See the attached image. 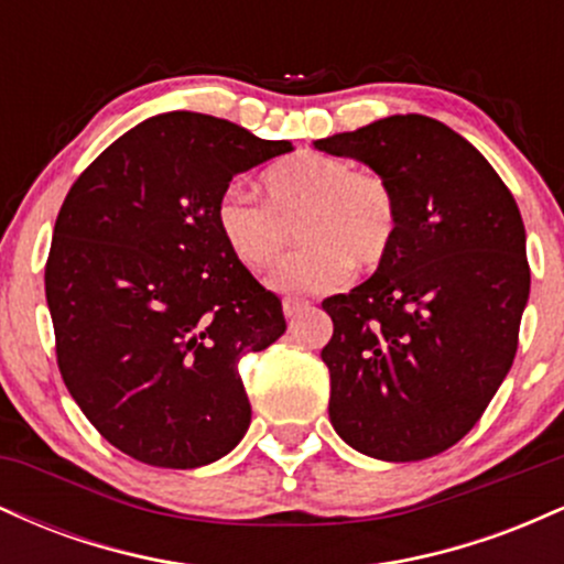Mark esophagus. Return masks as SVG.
Listing matches in <instances>:
<instances>
[{
	"mask_svg": "<svg viewBox=\"0 0 564 564\" xmlns=\"http://www.w3.org/2000/svg\"><path fill=\"white\" fill-rule=\"evenodd\" d=\"M304 310H310V302H304V300H283V313H286V318L291 321V318H296V315L300 313H304Z\"/></svg>",
	"mask_w": 564,
	"mask_h": 564,
	"instance_id": "1",
	"label": "esophagus"
}]
</instances>
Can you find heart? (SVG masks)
Listing matches in <instances>:
<instances>
[{"label":"heart","mask_w":564,"mask_h":564,"mask_svg":"<svg viewBox=\"0 0 564 564\" xmlns=\"http://www.w3.org/2000/svg\"><path fill=\"white\" fill-rule=\"evenodd\" d=\"M268 204L232 191L217 200L215 225L232 260L246 270L270 268L291 238L304 243L270 275L283 294L339 289L352 273L390 257L398 236V200L377 172H355L345 159L302 153L262 177Z\"/></svg>","instance_id":"obj_1"}]
</instances>
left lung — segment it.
<instances>
[{"mask_svg":"<svg viewBox=\"0 0 564 564\" xmlns=\"http://www.w3.org/2000/svg\"><path fill=\"white\" fill-rule=\"evenodd\" d=\"M313 145L381 174L398 200L390 257L323 302L332 426L379 462L437 456L480 422L514 360L530 294L517 200L430 116H387Z\"/></svg>","mask_w":564,"mask_h":564,"instance_id":"8db88e82","label":"left lung"}]
</instances>
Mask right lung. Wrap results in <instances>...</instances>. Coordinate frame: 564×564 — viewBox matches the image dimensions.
<instances>
[{
	"label": "right lung",
	"instance_id": "add662e5",
	"mask_svg": "<svg viewBox=\"0 0 564 564\" xmlns=\"http://www.w3.org/2000/svg\"><path fill=\"white\" fill-rule=\"evenodd\" d=\"M289 151L215 116L159 113L63 200L44 270L57 366L95 430L142 464L206 467L249 430L238 360L286 321L232 260L215 209L236 174Z\"/></svg>",
	"mask_w": 564,
	"mask_h": 564
}]
</instances>
